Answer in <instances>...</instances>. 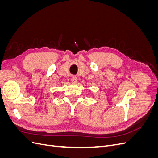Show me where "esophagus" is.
Returning a JSON list of instances; mask_svg holds the SVG:
<instances>
[{"label": "esophagus", "instance_id": "obj_1", "mask_svg": "<svg viewBox=\"0 0 158 158\" xmlns=\"http://www.w3.org/2000/svg\"><path fill=\"white\" fill-rule=\"evenodd\" d=\"M71 81H72V82L74 83V84L76 83V82H77V81H78V80H77V77H76V76H72V78H71Z\"/></svg>", "mask_w": 158, "mask_h": 158}]
</instances>
